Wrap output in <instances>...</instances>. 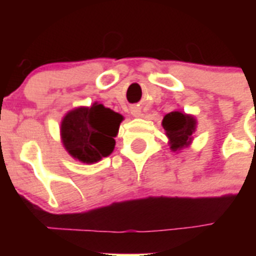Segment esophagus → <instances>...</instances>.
I'll return each instance as SVG.
<instances>
[{"label": "esophagus", "mask_w": 256, "mask_h": 256, "mask_svg": "<svg viewBox=\"0 0 256 256\" xmlns=\"http://www.w3.org/2000/svg\"><path fill=\"white\" fill-rule=\"evenodd\" d=\"M130 112H132L133 116H136V118H141L142 116V112H141V108H132Z\"/></svg>", "instance_id": "esophagus-1"}]
</instances>
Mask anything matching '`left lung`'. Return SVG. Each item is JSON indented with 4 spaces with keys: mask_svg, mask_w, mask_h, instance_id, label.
I'll return each mask as SVG.
<instances>
[{
    "mask_svg": "<svg viewBox=\"0 0 256 256\" xmlns=\"http://www.w3.org/2000/svg\"><path fill=\"white\" fill-rule=\"evenodd\" d=\"M162 126L170 140V148L176 151L190 144L192 133L195 132L196 120L180 112H172L164 116Z\"/></svg>",
    "mask_w": 256,
    "mask_h": 256,
    "instance_id": "obj_1",
    "label": "left lung"
}]
</instances>
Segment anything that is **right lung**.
I'll return each instance as SVG.
<instances>
[{
	"label": "right lung",
	"mask_w": 256,
	"mask_h": 256,
	"mask_svg": "<svg viewBox=\"0 0 256 256\" xmlns=\"http://www.w3.org/2000/svg\"><path fill=\"white\" fill-rule=\"evenodd\" d=\"M123 116L101 104L78 108L61 122V138L70 155L83 162H96L112 152L114 137Z\"/></svg>",
	"instance_id": "add662e5"
}]
</instances>
